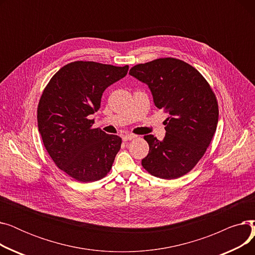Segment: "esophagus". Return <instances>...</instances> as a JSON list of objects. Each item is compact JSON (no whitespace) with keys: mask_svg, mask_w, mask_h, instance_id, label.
Segmentation results:
<instances>
[{"mask_svg":"<svg viewBox=\"0 0 255 255\" xmlns=\"http://www.w3.org/2000/svg\"><path fill=\"white\" fill-rule=\"evenodd\" d=\"M136 137V135H133V134H126L123 136V140L127 141V140H131V139H134Z\"/></svg>","mask_w":255,"mask_h":255,"instance_id":"esophagus-1","label":"esophagus"}]
</instances>
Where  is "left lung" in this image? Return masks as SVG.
I'll use <instances>...</instances> for the list:
<instances>
[{"label":"left lung","mask_w":255,"mask_h":255,"mask_svg":"<svg viewBox=\"0 0 255 255\" xmlns=\"http://www.w3.org/2000/svg\"><path fill=\"white\" fill-rule=\"evenodd\" d=\"M129 74L149 87L158 109L168 113L165 136L145 135L150 151L141 160L153 176L177 179L207 151L218 123V104L207 80L189 64L173 58L132 67Z\"/></svg>","instance_id":"obj_1"}]
</instances>
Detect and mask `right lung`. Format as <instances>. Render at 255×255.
<instances>
[{
  "label": "right lung",
  "instance_id": "add662e5",
  "mask_svg": "<svg viewBox=\"0 0 255 255\" xmlns=\"http://www.w3.org/2000/svg\"><path fill=\"white\" fill-rule=\"evenodd\" d=\"M129 67L77 61L51 77L40 98L38 130L56 165L79 182L105 177L122 138L91 128L106 88L126 76Z\"/></svg>",
  "mask_w": 255,
  "mask_h": 255
}]
</instances>
